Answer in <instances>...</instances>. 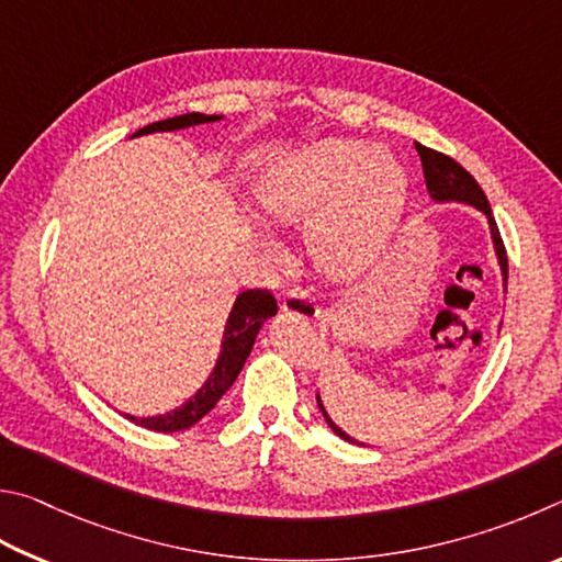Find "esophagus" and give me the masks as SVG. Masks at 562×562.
Masks as SVG:
<instances>
[{
	"mask_svg": "<svg viewBox=\"0 0 562 562\" xmlns=\"http://www.w3.org/2000/svg\"><path fill=\"white\" fill-rule=\"evenodd\" d=\"M281 308L291 313V316H299V318L308 321V323H316L321 318L318 306L311 301L308 293H303V291L286 293V296L281 299Z\"/></svg>",
	"mask_w": 562,
	"mask_h": 562,
	"instance_id": "1",
	"label": "esophagus"
}]
</instances>
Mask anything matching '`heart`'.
I'll return each instance as SVG.
<instances>
[{
    "label": "heart",
    "instance_id": "obj_1",
    "mask_svg": "<svg viewBox=\"0 0 562 562\" xmlns=\"http://www.w3.org/2000/svg\"><path fill=\"white\" fill-rule=\"evenodd\" d=\"M256 200L276 222H311L313 263L328 279L350 281L387 251L407 210L409 177L385 150L323 140L273 165Z\"/></svg>",
    "mask_w": 562,
    "mask_h": 562
}]
</instances>
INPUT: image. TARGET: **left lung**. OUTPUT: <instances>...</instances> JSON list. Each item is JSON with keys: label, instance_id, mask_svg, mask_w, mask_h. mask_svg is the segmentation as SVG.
<instances>
[{"label": "left lung", "instance_id": "left-lung-1", "mask_svg": "<svg viewBox=\"0 0 562 562\" xmlns=\"http://www.w3.org/2000/svg\"><path fill=\"white\" fill-rule=\"evenodd\" d=\"M417 153H419V160H422V170H425V180H427V190L431 202L437 204H449V202H457V204H469L479 210L481 214L486 216L488 222V232H491V241H494V251H496V259L501 266V276H504V293H506V281H508V259H506V249H504V241H501V234H498V226L494 220V212H491V204L486 200L484 190H481L479 182L471 177L464 167H461L457 160H451L449 155H441L437 150H431V147H425L417 143ZM318 407L323 412V417H326V425L336 431L340 439L350 441V445H362V441L352 439L350 435H346L336 422L330 419V415L323 407V400L321 395H316ZM366 447V445H362Z\"/></svg>", "mask_w": 562, "mask_h": 562}]
</instances>
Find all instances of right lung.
I'll return each mask as SVG.
<instances>
[{
	"instance_id": "obj_1",
	"label": "right lung",
	"mask_w": 562,
	"mask_h": 562,
	"mask_svg": "<svg viewBox=\"0 0 562 562\" xmlns=\"http://www.w3.org/2000/svg\"><path fill=\"white\" fill-rule=\"evenodd\" d=\"M222 117L224 115L184 113V115L167 117V121H157V123L145 125L137 133H133L131 137L150 135V133L184 131V127L216 123V121H222ZM276 311H279V306H276V301L269 291H261V289L241 291L229 311V318H226L222 350H220V356H216L214 368L204 385L196 390L194 395L184 402V405L175 407L170 412H162V415H153V417L123 415V417L135 422V425H140L145 429H153V431H180V429H190L192 425H196V422H200L204 415H210L216 402L222 400L224 392L234 385L236 378H239L244 362H246V358H249V352L254 348L256 336H259L263 323L276 316Z\"/></svg>"
}]
</instances>
